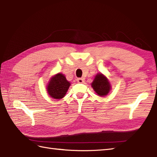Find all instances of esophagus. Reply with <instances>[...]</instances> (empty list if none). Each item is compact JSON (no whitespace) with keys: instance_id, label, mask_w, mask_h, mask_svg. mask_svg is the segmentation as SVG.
Wrapping results in <instances>:
<instances>
[{"instance_id":"esophagus-1","label":"esophagus","mask_w":157,"mask_h":157,"mask_svg":"<svg viewBox=\"0 0 157 157\" xmlns=\"http://www.w3.org/2000/svg\"><path fill=\"white\" fill-rule=\"evenodd\" d=\"M77 82H78L79 83H82L84 82V79L82 78H79L77 79Z\"/></svg>"}]
</instances>
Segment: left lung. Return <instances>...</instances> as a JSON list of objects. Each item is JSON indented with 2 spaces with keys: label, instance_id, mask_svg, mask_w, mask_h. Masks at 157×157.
Here are the masks:
<instances>
[{
  "label": "left lung",
  "instance_id": "left-lung-1",
  "mask_svg": "<svg viewBox=\"0 0 157 157\" xmlns=\"http://www.w3.org/2000/svg\"><path fill=\"white\" fill-rule=\"evenodd\" d=\"M94 91L100 96L107 95L110 90V85L107 78L101 74H98L92 83Z\"/></svg>",
  "mask_w": 157,
  "mask_h": 157
}]
</instances>
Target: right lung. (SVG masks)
<instances>
[{"label":"right lung","mask_w":157,"mask_h":157,"mask_svg":"<svg viewBox=\"0 0 157 157\" xmlns=\"http://www.w3.org/2000/svg\"><path fill=\"white\" fill-rule=\"evenodd\" d=\"M70 86V83L63 74H57L51 79L47 86V92L52 98L61 99L65 96Z\"/></svg>","instance_id":"right-lung-1"}]
</instances>
